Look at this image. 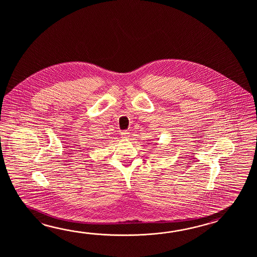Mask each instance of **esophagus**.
I'll return each mask as SVG.
<instances>
[{
	"mask_svg": "<svg viewBox=\"0 0 257 257\" xmlns=\"http://www.w3.org/2000/svg\"><path fill=\"white\" fill-rule=\"evenodd\" d=\"M121 136H122V138H124V139H126V138H128V136H130V133L127 131H123V132H121Z\"/></svg>",
	"mask_w": 257,
	"mask_h": 257,
	"instance_id": "34e87169",
	"label": "esophagus"
}]
</instances>
